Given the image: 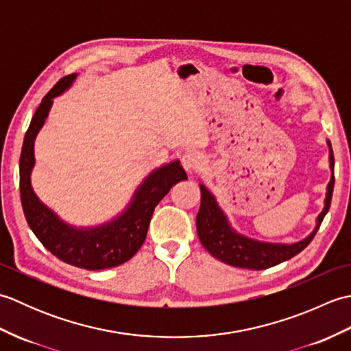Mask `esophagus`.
<instances>
[{
    "instance_id": "1",
    "label": "esophagus",
    "mask_w": 351,
    "mask_h": 351,
    "mask_svg": "<svg viewBox=\"0 0 351 351\" xmlns=\"http://www.w3.org/2000/svg\"><path fill=\"white\" fill-rule=\"evenodd\" d=\"M182 167L189 175H191L202 167V160H200V156L197 154L187 152L182 156Z\"/></svg>"
}]
</instances>
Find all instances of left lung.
<instances>
[{
	"label": "left lung",
	"instance_id": "8db88e82",
	"mask_svg": "<svg viewBox=\"0 0 351 351\" xmlns=\"http://www.w3.org/2000/svg\"><path fill=\"white\" fill-rule=\"evenodd\" d=\"M329 146V166L332 170L330 181L327 184L324 208L318 214L315 220V228L312 232L304 237L303 240L295 243H268L259 241L255 238L245 237L232 228L229 223L228 215L223 213L217 204V199L213 193L208 190L204 184H199L200 187V208L196 215V228L199 240L204 247L211 253L214 258H217L221 263L238 268H249V270H265L278 265L283 261H288L297 253H300L315 237L317 230L322 225L324 215L330 208L332 193H333V151L330 141L327 140Z\"/></svg>",
	"mask_w": 351,
	"mask_h": 351
}]
</instances>
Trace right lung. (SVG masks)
Returning <instances> with one entry per match:
<instances>
[{"label":"right lung","instance_id":"add662e5","mask_svg":"<svg viewBox=\"0 0 351 351\" xmlns=\"http://www.w3.org/2000/svg\"><path fill=\"white\" fill-rule=\"evenodd\" d=\"M77 73L62 78L42 99L32 119L19 160L21 202L29 229L45 249L66 264L84 270H104L130 261L145 243L155 206L180 181L187 180L180 160L152 170L134 191L125 210L107 223L96 226H73L37 197L32 187L34 140L47 121L52 101L73 84Z\"/></svg>","mask_w":351,"mask_h":351}]
</instances>
